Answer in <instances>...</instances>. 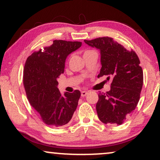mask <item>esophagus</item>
Returning a JSON list of instances; mask_svg holds the SVG:
<instances>
[{
  "label": "esophagus",
  "mask_w": 160,
  "mask_h": 160,
  "mask_svg": "<svg viewBox=\"0 0 160 160\" xmlns=\"http://www.w3.org/2000/svg\"><path fill=\"white\" fill-rule=\"evenodd\" d=\"M88 92H87L86 91H82V92H81V96L84 97V96L88 95Z\"/></svg>",
  "instance_id": "esophagus-1"
}]
</instances>
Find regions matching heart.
I'll return each mask as SVG.
<instances>
[{"label":"heart","instance_id":"obj_1","mask_svg":"<svg viewBox=\"0 0 160 160\" xmlns=\"http://www.w3.org/2000/svg\"><path fill=\"white\" fill-rule=\"evenodd\" d=\"M89 51H85V53H87V52H89Z\"/></svg>","mask_w":160,"mask_h":160}]
</instances>
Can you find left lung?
Returning a JSON list of instances; mask_svg holds the SVG:
<instances>
[{
	"label": "left lung",
	"instance_id": "left-lung-1",
	"mask_svg": "<svg viewBox=\"0 0 160 160\" xmlns=\"http://www.w3.org/2000/svg\"><path fill=\"white\" fill-rule=\"evenodd\" d=\"M84 41L100 51L101 68L98 78H112L111 89L98 93L96 112L104 124L121 125L136 109L143 86V70L136 52L129 51L112 38Z\"/></svg>",
	"mask_w": 160,
	"mask_h": 160
}]
</instances>
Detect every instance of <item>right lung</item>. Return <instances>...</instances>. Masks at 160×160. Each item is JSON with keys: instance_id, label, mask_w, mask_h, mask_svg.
<instances>
[{"instance_id": "obj_1", "label": "right lung", "mask_w": 160, "mask_h": 160, "mask_svg": "<svg viewBox=\"0 0 160 160\" xmlns=\"http://www.w3.org/2000/svg\"><path fill=\"white\" fill-rule=\"evenodd\" d=\"M81 46V42L55 40L51 46L27 58L23 77L27 97L46 125L61 127L67 124L77 109L80 91L62 95L57 79L64 73L67 56Z\"/></svg>"}]
</instances>
